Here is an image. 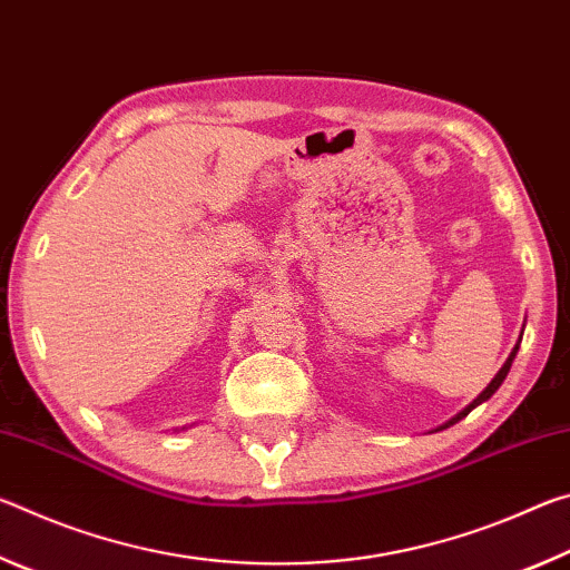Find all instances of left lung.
Here are the masks:
<instances>
[{
    "mask_svg": "<svg viewBox=\"0 0 570 570\" xmlns=\"http://www.w3.org/2000/svg\"><path fill=\"white\" fill-rule=\"evenodd\" d=\"M515 352H518V344H515V350H513V352H510V356H508V362L503 364V370H500V372L495 374V380L488 384V387H485V392H482V394H480V397H478L475 402H472V404H470V407H465V410H462V412L458 414V417H452V420H450V422L445 424V428H450V424H455V422H460L462 417H465V414H470V410H475L480 402H485V400H490V397H493V394H495V390H498V387H500V384H503V380L508 377V372H510V364H513V360H515Z\"/></svg>",
    "mask_w": 570,
    "mask_h": 570,
    "instance_id": "8db88e82",
    "label": "left lung"
}]
</instances>
